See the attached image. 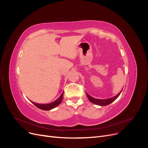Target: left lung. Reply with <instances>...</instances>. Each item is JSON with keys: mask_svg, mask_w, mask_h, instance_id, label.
<instances>
[{"mask_svg": "<svg viewBox=\"0 0 148 148\" xmlns=\"http://www.w3.org/2000/svg\"><path fill=\"white\" fill-rule=\"evenodd\" d=\"M122 91V90H121ZM121 91L120 92H119L117 95L114 96L113 97L110 98V99H95L93 98L91 96H90L88 93L86 92L87 97L88 98V99L91 101V102H92V103L95 104L97 105H99V106H106V105H108L109 104H111L112 102H113L114 100H116L119 96L120 95V94H121Z\"/></svg>", "mask_w": 148, "mask_h": 148, "instance_id": "obj_1", "label": "left lung"}]
</instances>
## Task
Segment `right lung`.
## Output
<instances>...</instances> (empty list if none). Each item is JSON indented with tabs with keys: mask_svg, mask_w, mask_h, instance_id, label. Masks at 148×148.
<instances>
[{
	"mask_svg": "<svg viewBox=\"0 0 148 148\" xmlns=\"http://www.w3.org/2000/svg\"><path fill=\"white\" fill-rule=\"evenodd\" d=\"M63 92H62V94H61V95L60 97L57 99L56 100H55L54 101L51 103H48V104H38V103H36L31 101L38 108L40 109V110H45V111H48V110H51L52 109L57 107L58 106L62 100L63 99Z\"/></svg>",
	"mask_w": 148,
	"mask_h": 148,
	"instance_id": "right-lung-1",
	"label": "right lung"
}]
</instances>
